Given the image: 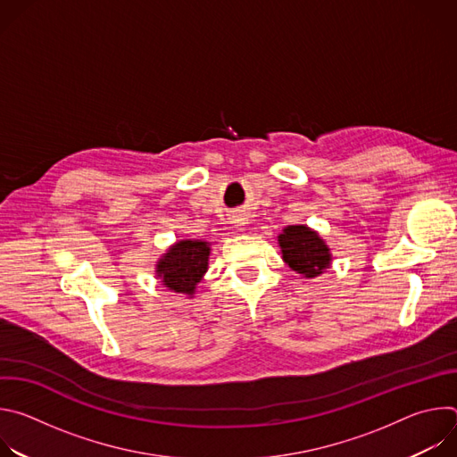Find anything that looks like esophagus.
Instances as JSON below:
<instances>
[{
	"label": "esophagus",
	"mask_w": 457,
	"mask_h": 457,
	"mask_svg": "<svg viewBox=\"0 0 457 457\" xmlns=\"http://www.w3.org/2000/svg\"><path fill=\"white\" fill-rule=\"evenodd\" d=\"M233 224L237 226V228H240V229H244V226L247 224V219L244 217V215H235L233 217Z\"/></svg>",
	"instance_id": "obj_1"
}]
</instances>
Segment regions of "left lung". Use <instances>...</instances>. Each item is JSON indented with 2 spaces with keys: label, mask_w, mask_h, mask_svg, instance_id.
Instances as JSON below:
<instances>
[{
  "label": "left lung",
  "mask_w": 457,
  "mask_h": 457,
  "mask_svg": "<svg viewBox=\"0 0 457 457\" xmlns=\"http://www.w3.org/2000/svg\"><path fill=\"white\" fill-rule=\"evenodd\" d=\"M278 245L284 262L303 278H314L331 268L333 253L318 231L305 224H295L282 229Z\"/></svg>",
  "instance_id": "8db88e82"
}]
</instances>
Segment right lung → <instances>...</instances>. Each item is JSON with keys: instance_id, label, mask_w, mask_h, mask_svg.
Here are the masks:
<instances>
[{"instance_id": "right-lung-1", "label": "right lung", "mask_w": 457, "mask_h": 457, "mask_svg": "<svg viewBox=\"0 0 457 457\" xmlns=\"http://www.w3.org/2000/svg\"><path fill=\"white\" fill-rule=\"evenodd\" d=\"M212 244L201 238H182L171 244L155 264L161 284L179 295L193 298L210 266Z\"/></svg>"}]
</instances>
